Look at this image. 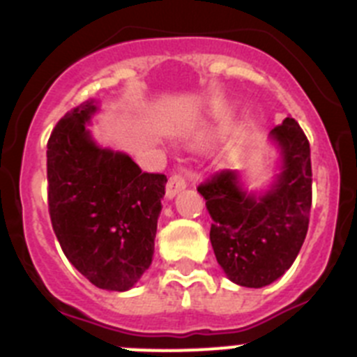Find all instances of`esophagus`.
I'll return each mask as SVG.
<instances>
[{"label": "esophagus", "mask_w": 357, "mask_h": 357, "mask_svg": "<svg viewBox=\"0 0 357 357\" xmlns=\"http://www.w3.org/2000/svg\"><path fill=\"white\" fill-rule=\"evenodd\" d=\"M185 185H188V182H185L184 176L178 175V173H173V175L169 176L168 184H166V198H169V200L175 198L181 191H184Z\"/></svg>", "instance_id": "esophagus-1"}]
</instances>
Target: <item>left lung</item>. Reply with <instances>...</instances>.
Instances as JSON below:
<instances>
[{"instance_id":"left-lung-1","label":"left lung","mask_w":357,"mask_h":357,"mask_svg":"<svg viewBox=\"0 0 357 357\" xmlns=\"http://www.w3.org/2000/svg\"><path fill=\"white\" fill-rule=\"evenodd\" d=\"M270 137L280 150V173L266 193H248L230 169L198 185L213 218L209 236L218 264L245 288H263L284 275L309 227L313 173L307 137L293 118L272 128Z\"/></svg>"}]
</instances>
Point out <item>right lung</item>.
Listing matches in <instances>:
<instances>
[{"label": "right lung", "instance_id": "right-lung-1", "mask_svg": "<svg viewBox=\"0 0 357 357\" xmlns=\"http://www.w3.org/2000/svg\"><path fill=\"white\" fill-rule=\"evenodd\" d=\"M84 102L48 139V207L62 252L96 288L127 291L153 257L166 175L146 173L119 151L100 148Z\"/></svg>", "mask_w": 357, "mask_h": 357}]
</instances>
